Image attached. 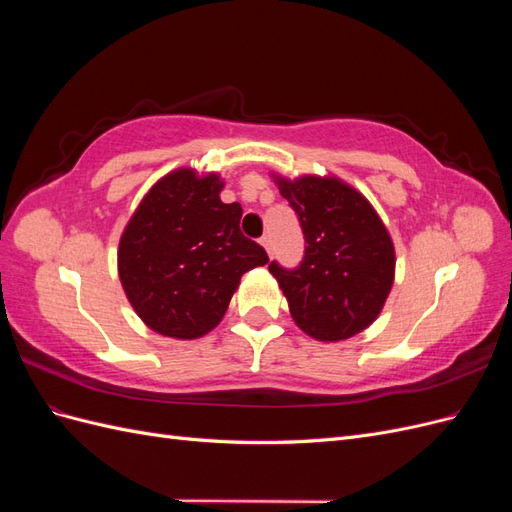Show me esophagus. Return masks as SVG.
<instances>
[{"label":"esophagus","mask_w":512,"mask_h":512,"mask_svg":"<svg viewBox=\"0 0 512 512\" xmlns=\"http://www.w3.org/2000/svg\"><path fill=\"white\" fill-rule=\"evenodd\" d=\"M260 245L265 247L269 256L273 254V243H271V237H269V235H262V237H260Z\"/></svg>","instance_id":"1"}]
</instances>
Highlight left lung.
Masks as SVG:
<instances>
[{"instance_id": "8db88e82", "label": "left lung", "mask_w": 512, "mask_h": 512, "mask_svg": "<svg viewBox=\"0 0 512 512\" xmlns=\"http://www.w3.org/2000/svg\"><path fill=\"white\" fill-rule=\"evenodd\" d=\"M305 237L299 267L273 260L299 327L320 342H339L376 320L395 275V250L378 213L337 179H277Z\"/></svg>"}]
</instances>
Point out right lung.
<instances>
[{
  "label": "right lung",
  "mask_w": 512,
  "mask_h": 512,
  "mask_svg": "<svg viewBox=\"0 0 512 512\" xmlns=\"http://www.w3.org/2000/svg\"><path fill=\"white\" fill-rule=\"evenodd\" d=\"M218 175L183 168L153 185L119 241V277L149 329L194 339L226 314L241 275L265 265L239 203H222Z\"/></svg>",
  "instance_id": "obj_1"
}]
</instances>
